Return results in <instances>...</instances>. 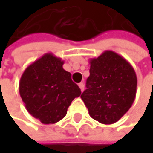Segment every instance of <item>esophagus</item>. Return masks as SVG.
Returning <instances> with one entry per match:
<instances>
[{
	"mask_svg": "<svg viewBox=\"0 0 153 153\" xmlns=\"http://www.w3.org/2000/svg\"><path fill=\"white\" fill-rule=\"evenodd\" d=\"M79 87H80L81 91L82 92V91L84 90V83H83V82H81V83H79Z\"/></svg>",
	"mask_w": 153,
	"mask_h": 153,
	"instance_id": "esophagus-1",
	"label": "esophagus"
}]
</instances>
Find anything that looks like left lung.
Listing matches in <instances>:
<instances>
[{
	"instance_id": "8db88e82",
	"label": "left lung",
	"mask_w": 153,
	"mask_h": 153,
	"mask_svg": "<svg viewBox=\"0 0 153 153\" xmlns=\"http://www.w3.org/2000/svg\"><path fill=\"white\" fill-rule=\"evenodd\" d=\"M89 62L90 76L81 98L92 118L114 124L129 110L136 97V72L127 59L112 50Z\"/></svg>"
}]
</instances>
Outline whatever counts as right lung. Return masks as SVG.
I'll return each instance as SVG.
<instances>
[{
    "label": "right lung",
    "mask_w": 153,
    "mask_h": 153,
    "mask_svg": "<svg viewBox=\"0 0 153 153\" xmlns=\"http://www.w3.org/2000/svg\"><path fill=\"white\" fill-rule=\"evenodd\" d=\"M63 64L60 58L46 53L30 64L21 76L19 93L25 106L43 124L61 120L72 100L82 94Z\"/></svg>",
    "instance_id": "obj_1"
}]
</instances>
